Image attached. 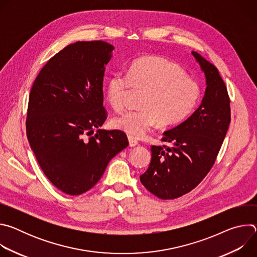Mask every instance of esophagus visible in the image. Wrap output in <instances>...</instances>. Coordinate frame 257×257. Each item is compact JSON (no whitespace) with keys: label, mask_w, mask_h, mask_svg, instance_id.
<instances>
[{"label":"esophagus","mask_w":257,"mask_h":257,"mask_svg":"<svg viewBox=\"0 0 257 257\" xmlns=\"http://www.w3.org/2000/svg\"><path fill=\"white\" fill-rule=\"evenodd\" d=\"M128 141H129V145L131 146V148H134V146H136L138 144V141L132 137H128Z\"/></svg>","instance_id":"1"}]
</instances>
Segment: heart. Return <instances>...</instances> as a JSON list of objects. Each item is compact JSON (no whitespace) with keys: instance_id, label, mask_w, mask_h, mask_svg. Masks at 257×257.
Masks as SVG:
<instances>
[{"instance_id":"heart-1","label":"heart","mask_w":257,"mask_h":257,"mask_svg":"<svg viewBox=\"0 0 257 257\" xmlns=\"http://www.w3.org/2000/svg\"><path fill=\"white\" fill-rule=\"evenodd\" d=\"M145 91L139 111L126 112L112 120V126L134 139L144 138L159 123L167 127L185 120L195 108L200 87L178 64L160 57L135 60L127 74L115 72L107 78L105 97L115 111L125 107L130 88Z\"/></svg>"}]
</instances>
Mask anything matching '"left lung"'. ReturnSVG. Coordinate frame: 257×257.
<instances>
[{"instance_id": "8db88e82", "label": "left lung", "mask_w": 257, "mask_h": 257, "mask_svg": "<svg viewBox=\"0 0 257 257\" xmlns=\"http://www.w3.org/2000/svg\"><path fill=\"white\" fill-rule=\"evenodd\" d=\"M192 56L204 73L206 88L200 105L184 122L164 132L170 146H152V161L140 176L142 185L162 199L194 189L213 166L230 122V98L218 70L198 53Z\"/></svg>"}]
</instances>
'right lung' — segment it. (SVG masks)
I'll return each mask as SVG.
<instances>
[{
  "label": "right lung",
  "mask_w": 257,
  "mask_h": 257,
  "mask_svg": "<svg viewBox=\"0 0 257 257\" xmlns=\"http://www.w3.org/2000/svg\"><path fill=\"white\" fill-rule=\"evenodd\" d=\"M114 49L102 41L71 44L48 61L30 90V148L48 179L69 195L91 189L129 144L120 130L98 129L106 117L102 82Z\"/></svg>",
  "instance_id": "1"
}]
</instances>
